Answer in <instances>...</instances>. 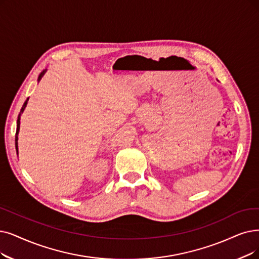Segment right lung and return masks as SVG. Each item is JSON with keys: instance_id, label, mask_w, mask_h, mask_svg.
<instances>
[{"instance_id": "obj_1", "label": "right lung", "mask_w": 259, "mask_h": 259, "mask_svg": "<svg viewBox=\"0 0 259 259\" xmlns=\"http://www.w3.org/2000/svg\"><path fill=\"white\" fill-rule=\"evenodd\" d=\"M46 72H47V69L44 70L42 72H41L39 77H38V81H39L41 78H42V76L45 75ZM27 101H28V98H27V100L24 102V104H23V106H22V108H21V111H20V113H19L18 120H17V133H16V149H17V153H18V134H19V130H20V118H21V113L24 111V109H25V107H26V105H27Z\"/></svg>"}]
</instances>
